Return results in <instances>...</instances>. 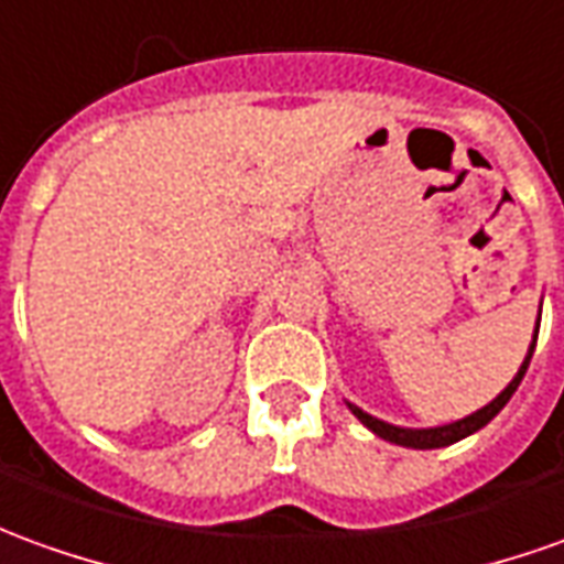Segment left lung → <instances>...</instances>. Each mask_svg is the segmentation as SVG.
I'll return each mask as SVG.
<instances>
[{
    "label": "left lung",
    "mask_w": 564,
    "mask_h": 564,
    "mask_svg": "<svg viewBox=\"0 0 564 564\" xmlns=\"http://www.w3.org/2000/svg\"><path fill=\"white\" fill-rule=\"evenodd\" d=\"M543 306V301H541ZM538 332H541V316H538V325H534V334H531V344H528V352L522 365H519V371H516V378L500 390V393L482 405L479 411H473L467 417H460V421L452 423H442V426H395V423H387L375 417V414H368L359 405H352L347 402V408L362 421V426H368L375 436H380L383 442H393V445H402V448H417V452H430V448H445V445H454V442H460V438L473 436V433H479L485 423H491L500 414V408L507 405L512 399V393L519 390V383L525 378L528 362H531V356H534V344H538Z\"/></svg>",
    "instance_id": "left-lung-1"
}]
</instances>
